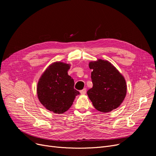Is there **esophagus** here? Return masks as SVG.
<instances>
[{
  "instance_id": "obj_1",
  "label": "esophagus",
  "mask_w": 156,
  "mask_h": 156,
  "mask_svg": "<svg viewBox=\"0 0 156 156\" xmlns=\"http://www.w3.org/2000/svg\"><path fill=\"white\" fill-rule=\"evenodd\" d=\"M81 95H85L87 92V90H86V88H83V90H81L80 91Z\"/></svg>"
}]
</instances>
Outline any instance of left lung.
Masks as SVG:
<instances>
[{"label":"left lung","mask_w":156,"mask_h":156,"mask_svg":"<svg viewBox=\"0 0 156 156\" xmlns=\"http://www.w3.org/2000/svg\"><path fill=\"white\" fill-rule=\"evenodd\" d=\"M92 69L93 87L87 95L94 108L101 112L117 109L124 101L127 87L124 76L109 61L97 59L89 62Z\"/></svg>","instance_id":"obj_1"}]
</instances>
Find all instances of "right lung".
Segmentation results:
<instances>
[{
  "label": "right lung",
  "mask_w": 156,
  "mask_h": 156,
  "mask_svg": "<svg viewBox=\"0 0 156 156\" xmlns=\"http://www.w3.org/2000/svg\"><path fill=\"white\" fill-rule=\"evenodd\" d=\"M70 66L69 64L54 62L48 66L38 81L39 101L47 110L55 114L67 111L80 94L74 88L73 79L68 75Z\"/></svg>",
  "instance_id": "obj_1"
}]
</instances>
